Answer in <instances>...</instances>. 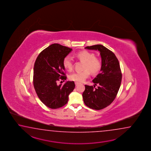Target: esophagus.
Here are the masks:
<instances>
[{"instance_id": "esophagus-1", "label": "esophagus", "mask_w": 151, "mask_h": 151, "mask_svg": "<svg viewBox=\"0 0 151 151\" xmlns=\"http://www.w3.org/2000/svg\"><path fill=\"white\" fill-rule=\"evenodd\" d=\"M75 84H76V86H78V85H79V83H78V82H75Z\"/></svg>"}]
</instances>
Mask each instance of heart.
<instances>
[{
  "instance_id": "heart-1",
  "label": "heart",
  "mask_w": 151,
  "mask_h": 151,
  "mask_svg": "<svg viewBox=\"0 0 151 151\" xmlns=\"http://www.w3.org/2000/svg\"><path fill=\"white\" fill-rule=\"evenodd\" d=\"M75 56L79 60L83 61V71L73 72L69 76V79L72 81L81 83L89 76L90 72L96 74L99 72L101 68V61L99 58L95 57L93 53L87 51L79 52ZM63 65L68 71H71L73 68L72 60L70 56H66L64 59Z\"/></svg>"
}]
</instances>
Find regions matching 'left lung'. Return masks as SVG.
<instances>
[{
  "instance_id": "left-lung-1",
  "label": "left lung",
  "mask_w": 151,
  "mask_h": 151,
  "mask_svg": "<svg viewBox=\"0 0 151 151\" xmlns=\"http://www.w3.org/2000/svg\"><path fill=\"white\" fill-rule=\"evenodd\" d=\"M85 48L99 51L101 58L100 73L92 80L98 87L85 85L83 93V102L87 107L100 110L109 106L115 99L121 85L122 71L116 55L103 45H93Z\"/></svg>"
}]
</instances>
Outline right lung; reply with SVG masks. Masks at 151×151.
Returning a JSON list of instances; mask_svg holds the SVG:
<instances>
[{
    "label": "right lung",
    "mask_w": 151,
    "mask_h": 151,
    "mask_svg": "<svg viewBox=\"0 0 151 151\" xmlns=\"http://www.w3.org/2000/svg\"><path fill=\"white\" fill-rule=\"evenodd\" d=\"M72 48L53 44L42 51L34 65L33 86L39 98L52 109L64 106L75 87L74 81L57 85L59 79L66 80L63 60Z\"/></svg>",
    "instance_id": "1"
}]
</instances>
